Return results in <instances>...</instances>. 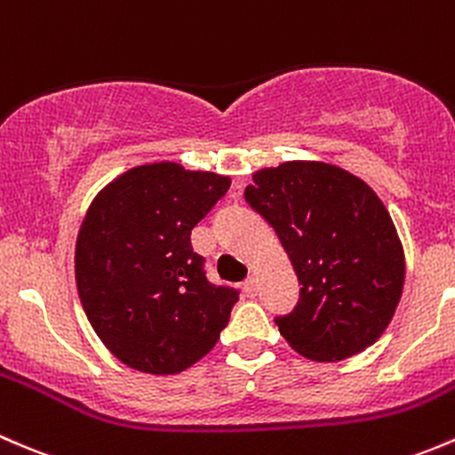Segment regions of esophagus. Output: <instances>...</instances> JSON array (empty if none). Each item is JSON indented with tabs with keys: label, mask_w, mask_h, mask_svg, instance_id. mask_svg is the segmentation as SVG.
Wrapping results in <instances>:
<instances>
[{
	"label": "esophagus",
	"mask_w": 455,
	"mask_h": 455,
	"mask_svg": "<svg viewBox=\"0 0 455 455\" xmlns=\"http://www.w3.org/2000/svg\"><path fill=\"white\" fill-rule=\"evenodd\" d=\"M243 289H245L247 296H256V291H259V280H256L254 275H250V278L243 283Z\"/></svg>",
	"instance_id": "34e87169"
}]
</instances>
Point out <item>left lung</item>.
<instances>
[{"mask_svg":"<svg viewBox=\"0 0 455 455\" xmlns=\"http://www.w3.org/2000/svg\"><path fill=\"white\" fill-rule=\"evenodd\" d=\"M245 199L275 229L299 280L280 335L311 362L372 346L395 317L405 254L390 212L353 172L315 159L259 168Z\"/></svg>","mask_w":455,"mask_h":455,"instance_id":"8db88e82","label":"left lung"}]
</instances>
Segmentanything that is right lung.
I'll return each mask as SVG.
<instances>
[{"label":"right lung","instance_id":"obj_1","mask_svg":"<svg viewBox=\"0 0 455 455\" xmlns=\"http://www.w3.org/2000/svg\"><path fill=\"white\" fill-rule=\"evenodd\" d=\"M229 177L180 162L133 166L89 204L74 274L89 324L116 359L177 374L214 348L238 293L214 287L190 245Z\"/></svg>","mask_w":455,"mask_h":455}]
</instances>
